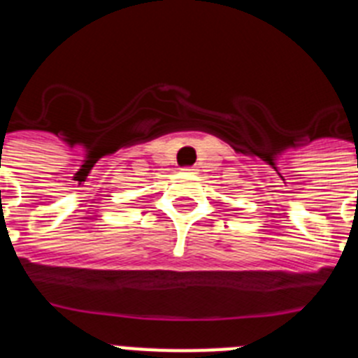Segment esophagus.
<instances>
[{
  "label": "esophagus",
  "mask_w": 358,
  "mask_h": 358,
  "mask_svg": "<svg viewBox=\"0 0 358 358\" xmlns=\"http://www.w3.org/2000/svg\"><path fill=\"white\" fill-rule=\"evenodd\" d=\"M185 170H192V169H189V166H186V169Z\"/></svg>",
  "instance_id": "34e87169"
}]
</instances>
